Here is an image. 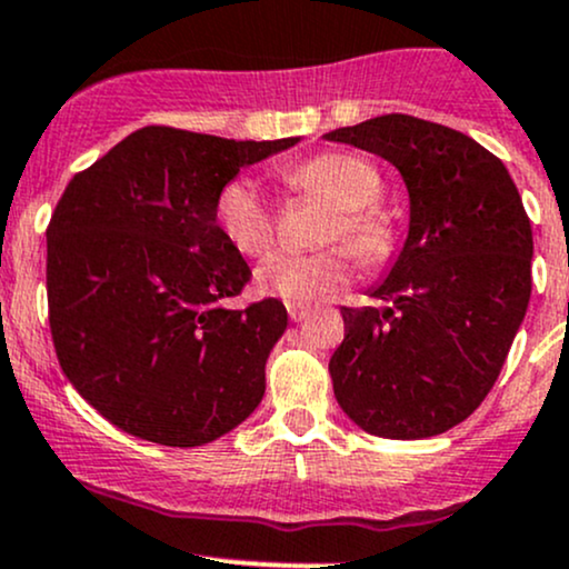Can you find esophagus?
<instances>
[{"mask_svg": "<svg viewBox=\"0 0 569 569\" xmlns=\"http://www.w3.org/2000/svg\"><path fill=\"white\" fill-rule=\"evenodd\" d=\"M310 316V308L308 305H289V318L295 323H299V321H305V318Z\"/></svg>", "mask_w": 569, "mask_h": 569, "instance_id": "1", "label": "esophagus"}]
</instances>
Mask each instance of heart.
Listing matches in <instances>:
<instances>
[{"label": "heart", "instance_id": "heart-1", "mask_svg": "<svg viewBox=\"0 0 569 569\" xmlns=\"http://www.w3.org/2000/svg\"><path fill=\"white\" fill-rule=\"evenodd\" d=\"M289 197H313L329 204L318 227L321 246H346L359 264L376 267L395 251L397 227L389 210L378 202L383 189L378 167L365 156L348 151L318 153L302 164L278 172ZM216 227L223 240L242 256H264L274 242L278 210L261 193L256 180L232 178L216 193ZM351 259L342 248L316 253H280L256 274L259 291L289 305H308L332 295L351 280Z\"/></svg>", "mask_w": 569, "mask_h": 569}]
</instances>
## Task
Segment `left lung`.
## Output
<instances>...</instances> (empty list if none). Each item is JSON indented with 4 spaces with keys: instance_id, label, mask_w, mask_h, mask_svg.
<instances>
[{
    "instance_id": "1",
    "label": "left lung",
    "mask_w": 569,
    "mask_h": 569,
    "mask_svg": "<svg viewBox=\"0 0 569 569\" xmlns=\"http://www.w3.org/2000/svg\"><path fill=\"white\" fill-rule=\"evenodd\" d=\"M383 156L410 193V232L370 297L340 308L335 397L365 432L421 440L483 402L532 295V227L495 153L472 137L389 112L323 134Z\"/></svg>"
}]
</instances>
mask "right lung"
<instances>
[{
  "label": "right lung",
  "instance_id": "right-lung-1",
  "mask_svg": "<svg viewBox=\"0 0 569 569\" xmlns=\"http://www.w3.org/2000/svg\"><path fill=\"white\" fill-rule=\"evenodd\" d=\"M297 142L142 127L67 183L48 223V321L64 376L118 429L193 448L261 402L289 313L272 297L223 308L251 267L213 204L240 167Z\"/></svg>",
  "mask_w": 569,
  "mask_h": 569
}]
</instances>
